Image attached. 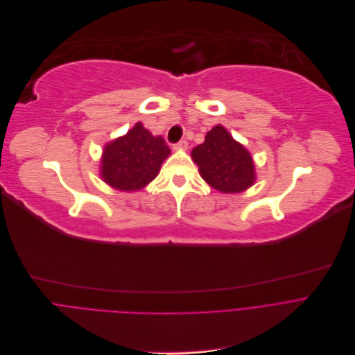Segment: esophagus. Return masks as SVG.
<instances>
[{"instance_id": "1", "label": "esophagus", "mask_w": 355, "mask_h": 355, "mask_svg": "<svg viewBox=\"0 0 355 355\" xmlns=\"http://www.w3.org/2000/svg\"><path fill=\"white\" fill-rule=\"evenodd\" d=\"M173 150H187V141L186 139L179 141V143L173 146Z\"/></svg>"}]
</instances>
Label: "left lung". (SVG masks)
Instances as JSON below:
<instances>
[{
  "label": "left lung",
  "mask_w": 355,
  "mask_h": 355,
  "mask_svg": "<svg viewBox=\"0 0 355 355\" xmlns=\"http://www.w3.org/2000/svg\"><path fill=\"white\" fill-rule=\"evenodd\" d=\"M201 178L221 193H241L256 179L249 151L232 138L223 125H216L204 143L191 151Z\"/></svg>",
  "instance_id": "8db88e82"
}]
</instances>
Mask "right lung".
<instances>
[{
  "label": "right lung",
  "instance_id": "1",
  "mask_svg": "<svg viewBox=\"0 0 355 355\" xmlns=\"http://www.w3.org/2000/svg\"><path fill=\"white\" fill-rule=\"evenodd\" d=\"M171 150L165 139L154 137L141 123L116 138L103 150L101 176L112 187L135 191L154 180Z\"/></svg>",
  "mask_w": 355,
  "mask_h": 355
}]
</instances>
